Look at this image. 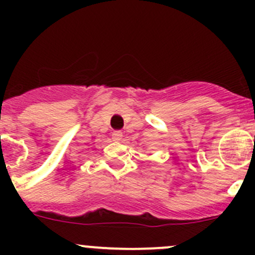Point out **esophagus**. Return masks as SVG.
Returning a JSON list of instances; mask_svg holds the SVG:
<instances>
[{
  "mask_svg": "<svg viewBox=\"0 0 255 255\" xmlns=\"http://www.w3.org/2000/svg\"><path fill=\"white\" fill-rule=\"evenodd\" d=\"M122 135H123V133L121 132V130H113V132H112V139L116 140V142H118V140L122 139Z\"/></svg>",
  "mask_w": 255,
  "mask_h": 255,
  "instance_id": "1",
  "label": "esophagus"
}]
</instances>
